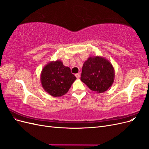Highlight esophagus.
I'll return each instance as SVG.
<instances>
[{
    "label": "esophagus",
    "instance_id": "1",
    "mask_svg": "<svg viewBox=\"0 0 149 149\" xmlns=\"http://www.w3.org/2000/svg\"><path fill=\"white\" fill-rule=\"evenodd\" d=\"M75 76H76V77L78 79L80 78V74H79V73H77V74H75Z\"/></svg>",
    "mask_w": 149,
    "mask_h": 149
}]
</instances>
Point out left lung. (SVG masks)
<instances>
[{"instance_id":"8db88e82","label":"left lung","mask_w":149,"mask_h":149,"mask_svg":"<svg viewBox=\"0 0 149 149\" xmlns=\"http://www.w3.org/2000/svg\"><path fill=\"white\" fill-rule=\"evenodd\" d=\"M115 71L106 58L89 56L83 66L81 80L91 90L98 93L104 92L114 83Z\"/></svg>"}]
</instances>
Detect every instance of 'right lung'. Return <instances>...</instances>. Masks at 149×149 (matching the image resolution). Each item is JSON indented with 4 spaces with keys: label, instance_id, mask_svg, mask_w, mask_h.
<instances>
[{
    "label": "right lung",
    "instance_id": "1",
    "mask_svg": "<svg viewBox=\"0 0 149 149\" xmlns=\"http://www.w3.org/2000/svg\"><path fill=\"white\" fill-rule=\"evenodd\" d=\"M76 79L70 68L64 66L59 60L49 62L43 67L40 75L43 88L53 97L65 95Z\"/></svg>",
    "mask_w": 149,
    "mask_h": 149
}]
</instances>
